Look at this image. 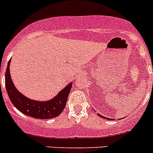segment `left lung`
Instances as JSON below:
<instances>
[{
  "mask_svg": "<svg viewBox=\"0 0 153 153\" xmlns=\"http://www.w3.org/2000/svg\"><path fill=\"white\" fill-rule=\"evenodd\" d=\"M98 115H99V117H102V118L107 119V120H112V118H108V117H104V116H102V115H101V114H98Z\"/></svg>",
  "mask_w": 153,
  "mask_h": 153,
  "instance_id": "8db88e82",
  "label": "left lung"
}]
</instances>
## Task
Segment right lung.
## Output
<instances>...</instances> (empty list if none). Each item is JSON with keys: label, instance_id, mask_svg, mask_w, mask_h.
Segmentation results:
<instances>
[{"label": "right lung", "instance_id": "right-lung-1", "mask_svg": "<svg viewBox=\"0 0 153 153\" xmlns=\"http://www.w3.org/2000/svg\"><path fill=\"white\" fill-rule=\"evenodd\" d=\"M8 61L5 74V86L7 92L13 105L27 116L37 119L54 118L61 114L65 108L73 82L69 83L51 100L36 101L29 99L16 89L11 79L10 74V64Z\"/></svg>", "mask_w": 153, "mask_h": 153}]
</instances>
